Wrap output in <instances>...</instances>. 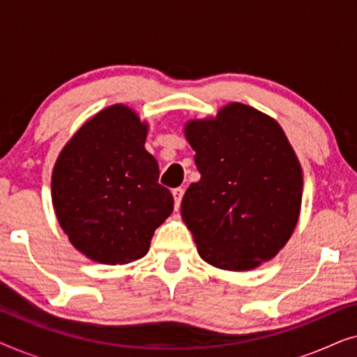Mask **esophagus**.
Here are the masks:
<instances>
[{
  "label": "esophagus",
  "mask_w": 357,
  "mask_h": 357,
  "mask_svg": "<svg viewBox=\"0 0 357 357\" xmlns=\"http://www.w3.org/2000/svg\"><path fill=\"white\" fill-rule=\"evenodd\" d=\"M183 192L185 190L182 187L178 188H174L172 190V195H174V202H175V209L180 208V203H182V198H183Z\"/></svg>",
  "instance_id": "1"
}]
</instances>
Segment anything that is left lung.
<instances>
[{
  "instance_id": "1",
  "label": "left lung",
  "mask_w": 357,
  "mask_h": 357,
  "mask_svg": "<svg viewBox=\"0 0 357 357\" xmlns=\"http://www.w3.org/2000/svg\"><path fill=\"white\" fill-rule=\"evenodd\" d=\"M185 136L202 178L182 199L199 257L248 271L286 245L299 219L302 169L276 120L229 104L216 119L192 120Z\"/></svg>"
}]
</instances>
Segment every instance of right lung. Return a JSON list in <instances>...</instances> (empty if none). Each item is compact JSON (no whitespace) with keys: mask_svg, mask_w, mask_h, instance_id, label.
<instances>
[{"mask_svg":"<svg viewBox=\"0 0 357 357\" xmlns=\"http://www.w3.org/2000/svg\"><path fill=\"white\" fill-rule=\"evenodd\" d=\"M148 123L130 107H107L58 155L52 199L70 242L87 258L125 265L144 257L174 209L159 165L144 149Z\"/></svg>","mask_w":357,"mask_h":357,"instance_id":"1","label":"right lung"}]
</instances>
